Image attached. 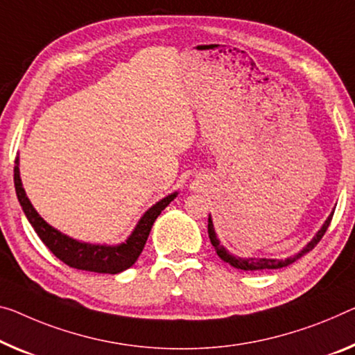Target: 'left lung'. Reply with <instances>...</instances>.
I'll use <instances>...</instances> for the list:
<instances>
[{
    "instance_id": "1",
    "label": "left lung",
    "mask_w": 355,
    "mask_h": 355,
    "mask_svg": "<svg viewBox=\"0 0 355 355\" xmlns=\"http://www.w3.org/2000/svg\"><path fill=\"white\" fill-rule=\"evenodd\" d=\"M331 217H334V212L329 216V219H327L324 222V225L320 230L315 233V236L311 239V241L306 244V246L303 248V250H300V252L297 255H293V257H288L286 260H276V259H241V257H234V255H232L228 250L222 246L219 239H217L216 236V232H214V223H212L211 220V216L208 219V233H209V239H211V244L214 246L216 252L219 257L227 261V263H230L232 266H234V268L238 270H244V271H254V270H277V268H282V266H288L291 263H293V261H297L302 255H304L306 252H309V250H313L315 244H318L320 239H322V236L327 232V228H329L330 222H331Z\"/></svg>"
}]
</instances>
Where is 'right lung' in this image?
Returning a JSON list of instances; mask_svg holds the SVG:
<instances>
[{"mask_svg": "<svg viewBox=\"0 0 355 355\" xmlns=\"http://www.w3.org/2000/svg\"><path fill=\"white\" fill-rule=\"evenodd\" d=\"M14 185L15 193H17V198L20 201L21 209L25 212L26 219L31 223V227L35 228V232L41 238V241L51 249V252L57 259L71 266V268L94 272H107V275H117V272L130 268L138 260L139 254L143 252L147 236H149L150 228L154 225L155 219L178 195V192L168 195L163 200H160L159 203H155L152 208L147 209L125 243L117 244V246H106V244L105 246H100V244L80 243L78 239L67 236V234L58 232L57 228L49 225L37 214V211L30 203L24 187H21L19 159H15Z\"/></svg>", "mask_w": 355, "mask_h": 355, "instance_id": "obj_1", "label": "right lung"}]
</instances>
